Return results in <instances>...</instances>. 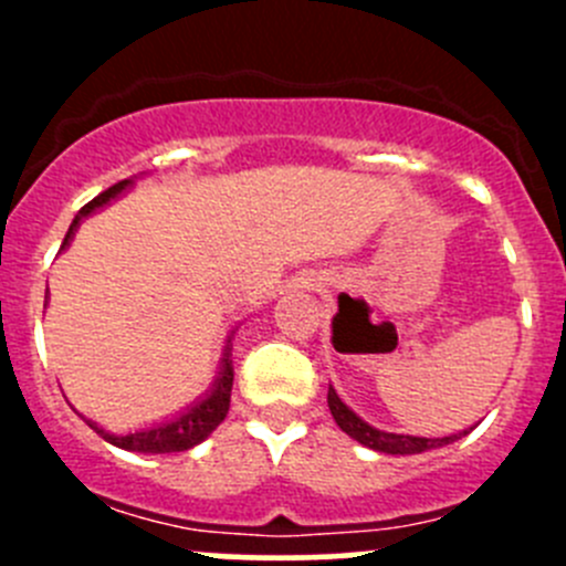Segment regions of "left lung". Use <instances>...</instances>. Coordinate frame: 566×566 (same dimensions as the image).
<instances>
[{
	"label": "left lung",
	"instance_id": "1",
	"mask_svg": "<svg viewBox=\"0 0 566 566\" xmlns=\"http://www.w3.org/2000/svg\"><path fill=\"white\" fill-rule=\"evenodd\" d=\"M328 410L331 416H334L336 427H339L342 432H347V436L353 438V441H358L361 447L367 449H375V452H384V454H421V452H430V449H441L447 447V443H454L460 441L462 436H468V432L473 430V427H468V430H460V432H452V436H438V438H424V436H408V432H389V430H380V427H373L369 421H364L361 416L356 413V410L350 408L347 402H342V397L336 394L334 386H328Z\"/></svg>",
	"mask_w": 566,
	"mask_h": 566
}]
</instances>
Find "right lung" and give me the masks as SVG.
I'll use <instances>...</instances> for the list:
<instances>
[{"mask_svg": "<svg viewBox=\"0 0 566 566\" xmlns=\"http://www.w3.org/2000/svg\"><path fill=\"white\" fill-rule=\"evenodd\" d=\"M134 182L136 177H128V180L117 182V186H112L108 191L98 193L93 202L84 205V208L76 213V219H73L65 241H62L60 254L71 247L73 235H76V230L82 227V221L87 219V216L98 213V210H104L106 205H112L114 199L123 197L128 188H134ZM45 304H49V301H45ZM235 331L238 325L230 331V336H227V345H224V353H221L219 373H216L213 386H210L202 397L193 399L191 405H186V408L177 410L175 416H169V419L153 421L150 427H139V430H130V432H108L106 427L98 424V421L93 419H84V421H87V424L93 427L104 441H108L117 449H125V452H139V454L188 452V449H193L197 443H202L205 438H208L221 421H224L227 410H230L232 378H235V369H232V336H235Z\"/></svg>", "mask_w": 566, "mask_h": 566, "instance_id": "right-lung-1", "label": "right lung"}]
</instances>
